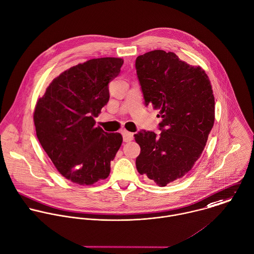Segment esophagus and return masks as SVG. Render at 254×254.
<instances>
[{"label": "esophagus", "mask_w": 254, "mask_h": 254, "mask_svg": "<svg viewBox=\"0 0 254 254\" xmlns=\"http://www.w3.org/2000/svg\"><path fill=\"white\" fill-rule=\"evenodd\" d=\"M122 134H123L125 142H128V141H131L133 139V133H131V132H129L127 130H124L122 132Z\"/></svg>", "instance_id": "1"}]
</instances>
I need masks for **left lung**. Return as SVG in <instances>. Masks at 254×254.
I'll use <instances>...</instances> for the list:
<instances>
[{
  "mask_svg": "<svg viewBox=\"0 0 254 254\" xmlns=\"http://www.w3.org/2000/svg\"><path fill=\"white\" fill-rule=\"evenodd\" d=\"M145 106L159 110L160 134L140 130L139 174L158 186L182 178L200 158L215 122V97L206 72L173 53L153 50L135 60Z\"/></svg>",
  "mask_w": 254,
  "mask_h": 254,
  "instance_id": "8db88e82",
  "label": "left lung"
}]
</instances>
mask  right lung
<instances>
[{
	"mask_svg": "<svg viewBox=\"0 0 254 254\" xmlns=\"http://www.w3.org/2000/svg\"><path fill=\"white\" fill-rule=\"evenodd\" d=\"M122 58L88 60L53 79L33 113L36 136L58 172L73 183L106 179L123 136L95 127L110 99L109 83L121 72Z\"/></svg>",
	"mask_w": 254,
	"mask_h": 254,
	"instance_id": "add662e5",
	"label": "right lung"
}]
</instances>
